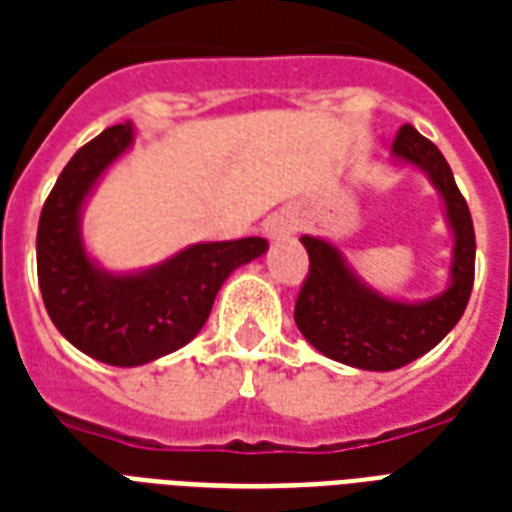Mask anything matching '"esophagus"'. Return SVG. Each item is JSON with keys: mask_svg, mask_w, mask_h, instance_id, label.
<instances>
[{"mask_svg": "<svg viewBox=\"0 0 512 512\" xmlns=\"http://www.w3.org/2000/svg\"><path fill=\"white\" fill-rule=\"evenodd\" d=\"M297 231V220L292 215H273L268 223H265V233L271 239H281V236H289V233Z\"/></svg>", "mask_w": 512, "mask_h": 512, "instance_id": "1", "label": "esophagus"}]
</instances>
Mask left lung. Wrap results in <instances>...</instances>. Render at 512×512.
Returning a JSON list of instances; mask_svg holds the SVG:
<instances>
[{
	"instance_id": "obj_1",
	"label": "left lung",
	"mask_w": 512,
	"mask_h": 512,
	"mask_svg": "<svg viewBox=\"0 0 512 512\" xmlns=\"http://www.w3.org/2000/svg\"><path fill=\"white\" fill-rule=\"evenodd\" d=\"M393 151L428 172L444 196L446 215L454 231L449 289L428 303H396L364 287L342 263L340 252L332 244L303 236L311 265L295 303V324L313 348L340 364L369 372L401 369L436 348L468 308L476 279L473 217L444 154L428 138H422L412 124H404L396 132Z\"/></svg>"
}]
</instances>
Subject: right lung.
I'll use <instances>...</instances> for the list:
<instances>
[{
    "mask_svg": "<svg viewBox=\"0 0 512 512\" xmlns=\"http://www.w3.org/2000/svg\"><path fill=\"white\" fill-rule=\"evenodd\" d=\"M132 143V124H114L63 167L36 231V276L52 324L74 348L111 366H140L191 342L209 319L233 268L255 260L260 236L193 244L151 271L111 276L79 239V209L103 170Z\"/></svg>",
    "mask_w": 512,
    "mask_h": 512,
    "instance_id": "obj_1",
    "label": "right lung"
}]
</instances>
